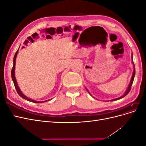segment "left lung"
Here are the masks:
<instances>
[{"instance_id": "left-lung-1", "label": "left lung", "mask_w": 146, "mask_h": 146, "mask_svg": "<svg viewBox=\"0 0 146 146\" xmlns=\"http://www.w3.org/2000/svg\"><path fill=\"white\" fill-rule=\"evenodd\" d=\"M131 58H132V60H133V55H131ZM132 63H133V67H134L133 72V74H132V77H131V80H130V82L129 85V86H128L127 89L126 91L125 92L124 94H123V96H122L121 97H120V98H117V99H114L111 100L110 101H114V100H119V99H122V98H124V97H125V96H127L128 94H129V92H130V90H131V87L132 84H133V80H134V77H135V65H134L133 61V60H132ZM86 90L88 91V90H87V89H86ZM88 92H89V91H88ZM89 93H90V92H89ZM90 94L91 95V94H90Z\"/></svg>"}]
</instances>
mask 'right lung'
Masks as SVG:
<instances>
[{"mask_svg": "<svg viewBox=\"0 0 146 146\" xmlns=\"http://www.w3.org/2000/svg\"><path fill=\"white\" fill-rule=\"evenodd\" d=\"M17 53H18V50H17L16 52V54L15 55V56H14V58H13V68H12V70H11V78H12V80L13 81V83H14V85H15V88L17 92V93H18V94L21 97V98H23V99L27 100L29 102H33V103H43V102H46L47 101H48L50 100H45V101H41V102H39V101H35L34 100H32L31 99L29 98H27V96H25L23 92H22V91H21L19 87L18 86V85H17V82H16V77H15V65H16V56H17Z\"/></svg>", "mask_w": 146, "mask_h": 146, "instance_id": "obj_1", "label": "right lung"}]
</instances>
